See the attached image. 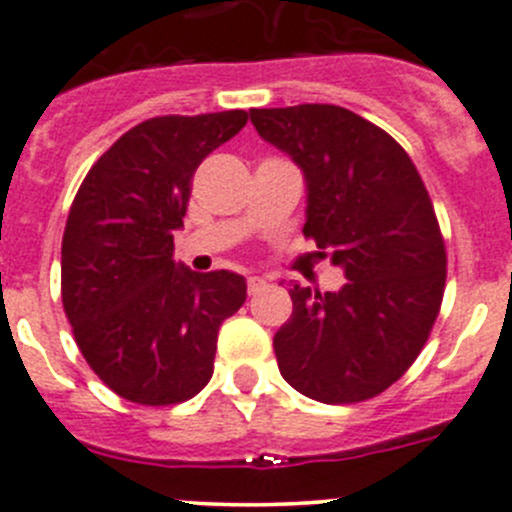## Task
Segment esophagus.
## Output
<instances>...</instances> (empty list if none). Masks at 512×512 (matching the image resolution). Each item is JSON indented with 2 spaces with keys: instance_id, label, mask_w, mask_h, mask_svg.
<instances>
[{
  "instance_id": "esophagus-1",
  "label": "esophagus",
  "mask_w": 512,
  "mask_h": 512,
  "mask_svg": "<svg viewBox=\"0 0 512 512\" xmlns=\"http://www.w3.org/2000/svg\"><path fill=\"white\" fill-rule=\"evenodd\" d=\"M265 287H267L265 277H260V275L247 277V292H250V295H257V292H262Z\"/></svg>"
}]
</instances>
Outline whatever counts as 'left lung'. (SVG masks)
Instances as JSON below:
<instances>
[{"label":"left lung","mask_w":512,"mask_h":512,"mask_svg":"<svg viewBox=\"0 0 512 512\" xmlns=\"http://www.w3.org/2000/svg\"><path fill=\"white\" fill-rule=\"evenodd\" d=\"M257 135L305 175L302 232L345 270L337 292L290 290L275 335L282 377L327 405L370 400L405 375L445 292V242L408 152L385 130L335 104L252 109Z\"/></svg>","instance_id":"1"}]
</instances>
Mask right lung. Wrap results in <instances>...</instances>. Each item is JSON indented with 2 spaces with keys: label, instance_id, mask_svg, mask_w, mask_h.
Wrapping results in <instances>:
<instances>
[{
  "label": "right lung",
  "instance_id": "obj_1",
  "mask_svg": "<svg viewBox=\"0 0 512 512\" xmlns=\"http://www.w3.org/2000/svg\"><path fill=\"white\" fill-rule=\"evenodd\" d=\"M247 112L167 114L124 132L92 165L62 237V305L87 365L119 398L175 405L215 370L217 330L247 297L235 272L172 260L200 162Z\"/></svg>",
  "mask_w": 512,
  "mask_h": 512
}]
</instances>
